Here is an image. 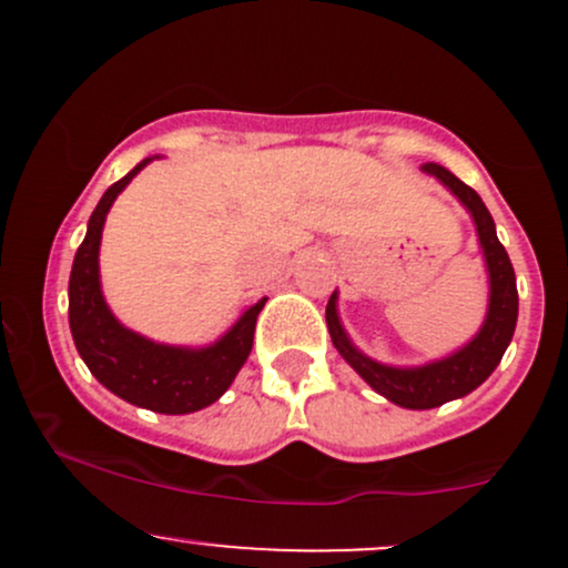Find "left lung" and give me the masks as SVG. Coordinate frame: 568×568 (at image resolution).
<instances>
[{"mask_svg":"<svg viewBox=\"0 0 568 568\" xmlns=\"http://www.w3.org/2000/svg\"><path fill=\"white\" fill-rule=\"evenodd\" d=\"M422 171L438 179L456 200L470 213L475 232H478V245L484 253L486 275H488V304L486 317L480 323L478 334L470 342L462 344L459 349L448 352L438 361L422 363V366H389L368 357L366 352L357 349L347 331H344L342 317H338V293L328 298L325 306V323L338 355L361 374L374 393L387 397L389 403L410 410L438 408L448 400L470 395L480 387L494 368L499 366L501 355L510 347L515 323H518V288H515V272L507 256L505 245L499 243L497 226H494L491 213L478 197V192L459 181L452 171L438 165V162H425Z\"/></svg>","mask_w":568,"mask_h":568,"instance_id":"left-lung-1","label":"left lung"}]
</instances>
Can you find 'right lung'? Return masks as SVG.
I'll return each instance as SVG.
<instances>
[{"mask_svg": "<svg viewBox=\"0 0 568 568\" xmlns=\"http://www.w3.org/2000/svg\"><path fill=\"white\" fill-rule=\"evenodd\" d=\"M158 158L141 160L125 179L103 192L88 221V234L77 247L69 277V325L77 352L109 393L158 414H194L216 403L232 387L253 347L256 317L266 298L245 306L243 315L202 347H181L146 338L122 325L101 291V234L122 189Z\"/></svg>", "mask_w": 568, "mask_h": 568, "instance_id": "right-lung-1", "label": "right lung"}]
</instances>
